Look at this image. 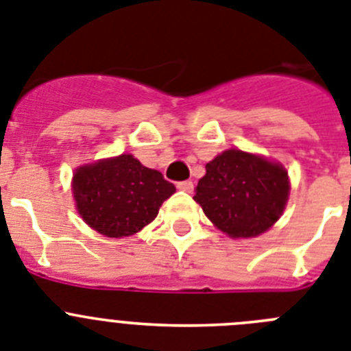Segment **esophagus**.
<instances>
[{
    "label": "esophagus",
    "mask_w": 351,
    "mask_h": 351,
    "mask_svg": "<svg viewBox=\"0 0 351 351\" xmlns=\"http://www.w3.org/2000/svg\"><path fill=\"white\" fill-rule=\"evenodd\" d=\"M176 187H178L180 191H184V193H193L194 184L191 182V180H185V182H178V185H176Z\"/></svg>",
    "instance_id": "1"
}]
</instances>
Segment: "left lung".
<instances>
[{"label": "left lung", "mask_w": 351, "mask_h": 351, "mask_svg": "<svg viewBox=\"0 0 351 351\" xmlns=\"http://www.w3.org/2000/svg\"><path fill=\"white\" fill-rule=\"evenodd\" d=\"M288 196V171L281 164L231 148L206 164L194 199L222 233L252 239L276 224Z\"/></svg>", "instance_id": "obj_1"}]
</instances>
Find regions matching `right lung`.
Here are the masks:
<instances>
[{
  "instance_id": "add662e5",
  "label": "right lung",
  "mask_w": 351,
  "mask_h": 351,
  "mask_svg": "<svg viewBox=\"0 0 351 351\" xmlns=\"http://www.w3.org/2000/svg\"><path fill=\"white\" fill-rule=\"evenodd\" d=\"M175 191L162 173L145 167L130 154L77 167L72 178L79 215L109 239L141 231Z\"/></svg>"
}]
</instances>
